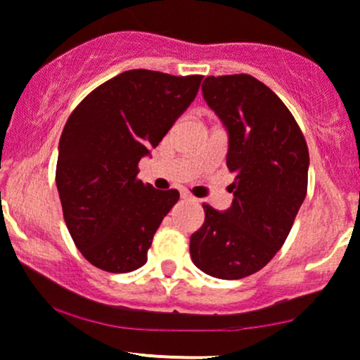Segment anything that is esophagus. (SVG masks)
<instances>
[{"mask_svg":"<svg viewBox=\"0 0 360 360\" xmlns=\"http://www.w3.org/2000/svg\"><path fill=\"white\" fill-rule=\"evenodd\" d=\"M181 196H183L184 200H191V202H195V198H193V196L188 191H181Z\"/></svg>","mask_w":360,"mask_h":360,"instance_id":"obj_1","label":"esophagus"}]
</instances>
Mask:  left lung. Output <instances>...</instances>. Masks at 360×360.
<instances>
[{"label": "left lung", "mask_w": 360, "mask_h": 360, "mask_svg": "<svg viewBox=\"0 0 360 360\" xmlns=\"http://www.w3.org/2000/svg\"><path fill=\"white\" fill-rule=\"evenodd\" d=\"M202 93L228 132L234 198L222 212L203 203L191 260L214 278L241 279L269 264L288 238L307 195L309 148L286 105L252 75H210Z\"/></svg>", "instance_id": "1"}]
</instances>
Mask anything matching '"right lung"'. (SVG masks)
I'll return each instance as SVG.
<instances>
[{
	"label": "right lung",
	"mask_w": 360,
	"mask_h": 360,
	"mask_svg": "<svg viewBox=\"0 0 360 360\" xmlns=\"http://www.w3.org/2000/svg\"><path fill=\"white\" fill-rule=\"evenodd\" d=\"M202 79L127 70L70 113L58 143L56 188L75 247L98 269L131 272L146 264L179 191L143 184L138 164L190 107Z\"/></svg>",
	"instance_id": "right-lung-1"
}]
</instances>
